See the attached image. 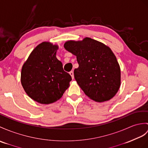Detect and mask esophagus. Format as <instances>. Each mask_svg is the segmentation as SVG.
Wrapping results in <instances>:
<instances>
[{"instance_id":"obj_1","label":"esophagus","mask_w":148,"mask_h":148,"mask_svg":"<svg viewBox=\"0 0 148 148\" xmlns=\"http://www.w3.org/2000/svg\"><path fill=\"white\" fill-rule=\"evenodd\" d=\"M69 74H70V75H71V77H72V79H74V72L73 71H71L70 72V73H69Z\"/></svg>"}]
</instances>
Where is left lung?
<instances>
[{
  "label": "left lung",
  "mask_w": 148,
  "mask_h": 148,
  "mask_svg": "<svg viewBox=\"0 0 148 148\" xmlns=\"http://www.w3.org/2000/svg\"><path fill=\"white\" fill-rule=\"evenodd\" d=\"M64 48L76 56L75 81L86 95L92 100H110L121 86V68L112 50L90 38L67 41Z\"/></svg>",
  "instance_id": "obj_1"
}]
</instances>
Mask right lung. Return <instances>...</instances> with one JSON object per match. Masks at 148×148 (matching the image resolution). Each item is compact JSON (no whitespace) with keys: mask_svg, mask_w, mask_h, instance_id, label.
Instances as JSON below:
<instances>
[{"mask_svg":"<svg viewBox=\"0 0 148 148\" xmlns=\"http://www.w3.org/2000/svg\"><path fill=\"white\" fill-rule=\"evenodd\" d=\"M57 45L39 44L23 64L21 82L26 94L41 104H50L62 97L72 80L56 57Z\"/></svg>","mask_w":148,"mask_h":148,"instance_id":"add662e5","label":"right lung"}]
</instances>
